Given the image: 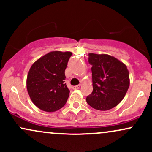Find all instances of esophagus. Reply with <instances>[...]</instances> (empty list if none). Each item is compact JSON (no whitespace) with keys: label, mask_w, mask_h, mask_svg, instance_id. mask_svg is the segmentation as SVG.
Wrapping results in <instances>:
<instances>
[{"label":"esophagus","mask_w":152,"mask_h":152,"mask_svg":"<svg viewBox=\"0 0 152 152\" xmlns=\"http://www.w3.org/2000/svg\"><path fill=\"white\" fill-rule=\"evenodd\" d=\"M80 85H77V86H74L73 87V88H74V89H78V88H80Z\"/></svg>","instance_id":"obj_1"}]
</instances>
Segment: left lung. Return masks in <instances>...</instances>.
Wrapping results in <instances>:
<instances>
[{
	"mask_svg": "<svg viewBox=\"0 0 152 152\" xmlns=\"http://www.w3.org/2000/svg\"><path fill=\"white\" fill-rule=\"evenodd\" d=\"M91 64L93 91L86 102L94 109L106 111L117 106L129 87V74L126 66L108 54L88 53Z\"/></svg>",
	"mask_w": 152,
	"mask_h": 152,
	"instance_id": "1",
	"label": "left lung"
}]
</instances>
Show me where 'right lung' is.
Instances as JSON below:
<instances>
[{"label": "right lung", "instance_id": "add662e5", "mask_svg": "<svg viewBox=\"0 0 152 152\" xmlns=\"http://www.w3.org/2000/svg\"><path fill=\"white\" fill-rule=\"evenodd\" d=\"M71 55L69 51H50L31 66L26 88L38 109L53 112L66 104L70 91L64 83L65 70Z\"/></svg>", "mask_w": 152, "mask_h": 152}]
</instances>
